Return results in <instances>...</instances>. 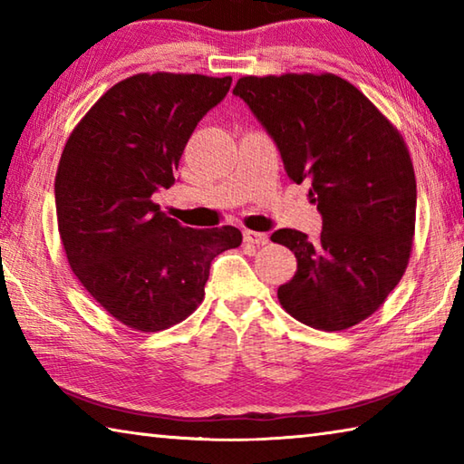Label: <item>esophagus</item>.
<instances>
[{"label": "esophagus", "instance_id": "1", "mask_svg": "<svg viewBox=\"0 0 464 464\" xmlns=\"http://www.w3.org/2000/svg\"><path fill=\"white\" fill-rule=\"evenodd\" d=\"M244 242L255 244V246H265V244H268V236L255 230H244Z\"/></svg>", "mask_w": 464, "mask_h": 464}]
</instances>
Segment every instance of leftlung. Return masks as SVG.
Instances as JSON below:
<instances>
[{"label": "left lung", "instance_id": "8db88e82", "mask_svg": "<svg viewBox=\"0 0 464 464\" xmlns=\"http://www.w3.org/2000/svg\"><path fill=\"white\" fill-rule=\"evenodd\" d=\"M234 94L275 139L286 176L311 181L323 230L270 240L295 252L278 286L283 309L319 331H343L378 311L412 255L416 176L400 130L362 91L331 72L242 76Z\"/></svg>", "mask_w": 464, "mask_h": 464}]
</instances>
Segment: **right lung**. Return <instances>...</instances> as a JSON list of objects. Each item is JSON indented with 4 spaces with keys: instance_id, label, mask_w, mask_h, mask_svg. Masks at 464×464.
<instances>
[{
    "instance_id": "right-lung-1",
    "label": "right lung",
    "mask_w": 464,
    "mask_h": 464,
    "mask_svg": "<svg viewBox=\"0 0 464 464\" xmlns=\"http://www.w3.org/2000/svg\"><path fill=\"white\" fill-rule=\"evenodd\" d=\"M232 78L141 72L104 92L60 155L54 191L68 265L123 325L155 334L204 301L209 265L238 248L234 226H181L153 194L176 183L188 139L230 91Z\"/></svg>"
}]
</instances>
